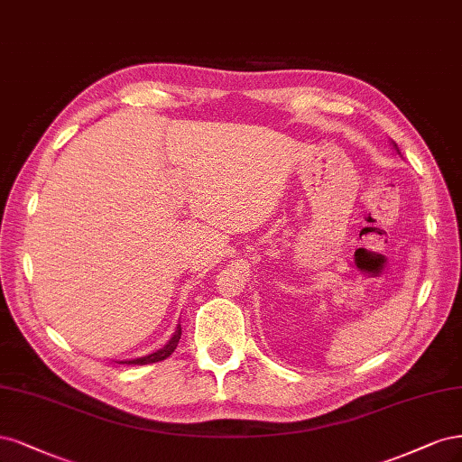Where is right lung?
Segmentation results:
<instances>
[{
    "label": "right lung",
    "mask_w": 462,
    "mask_h": 462,
    "mask_svg": "<svg viewBox=\"0 0 462 462\" xmlns=\"http://www.w3.org/2000/svg\"><path fill=\"white\" fill-rule=\"evenodd\" d=\"M180 336H182V328H180V326H178V328H176V334L172 336V339L169 341V344H167L165 347L159 349L157 353H152V355H147V356H142V359L121 361V365H152V363L165 361L169 355H172V353H174V349H176V346H178V341H180Z\"/></svg>",
    "instance_id": "add662e5"
}]
</instances>
